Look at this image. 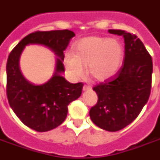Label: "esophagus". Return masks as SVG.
<instances>
[{"mask_svg":"<svg viewBox=\"0 0 160 160\" xmlns=\"http://www.w3.org/2000/svg\"><path fill=\"white\" fill-rule=\"evenodd\" d=\"M91 90V86L90 85H85L83 86V90Z\"/></svg>","mask_w":160,"mask_h":160,"instance_id":"obj_1","label":"esophagus"}]
</instances>
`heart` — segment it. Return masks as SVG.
<instances>
[{"label": "heart", "mask_w": 160, "mask_h": 160, "mask_svg": "<svg viewBox=\"0 0 160 160\" xmlns=\"http://www.w3.org/2000/svg\"><path fill=\"white\" fill-rule=\"evenodd\" d=\"M75 53L65 55V66L73 78L82 77L88 65V72L96 80H105L114 76L124 60L123 44L117 39L102 36L85 37L75 45Z\"/></svg>", "instance_id": "obj_1"}]
</instances>
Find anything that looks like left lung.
<instances>
[{"mask_svg": "<svg viewBox=\"0 0 160 160\" xmlns=\"http://www.w3.org/2000/svg\"><path fill=\"white\" fill-rule=\"evenodd\" d=\"M109 32L124 37V60L114 76L94 86L98 101L91 107L90 116L98 127L115 132L134 121L149 100L153 62L135 35L122 30H109Z\"/></svg>", "mask_w": 160, "mask_h": 160, "instance_id": "8db88e82", "label": "left lung"}]
</instances>
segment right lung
Instances as JSON below:
<instances>
[{"label": "right lung", "mask_w": 160, "mask_h": 160, "mask_svg": "<svg viewBox=\"0 0 160 160\" xmlns=\"http://www.w3.org/2000/svg\"><path fill=\"white\" fill-rule=\"evenodd\" d=\"M75 33L69 30L36 31L24 37L11 51L6 64V95L15 114L24 124L38 132L49 131L61 124L67 116L68 105L80 97L84 84L68 82L60 73L65 71L64 51ZM29 43L48 46L60 58L53 77L35 86L21 75L18 60Z\"/></svg>", "instance_id": "right-lung-1"}]
</instances>
